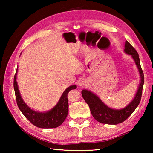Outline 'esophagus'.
Here are the masks:
<instances>
[{
    "label": "esophagus",
    "instance_id": "obj_1",
    "mask_svg": "<svg viewBox=\"0 0 153 153\" xmlns=\"http://www.w3.org/2000/svg\"><path fill=\"white\" fill-rule=\"evenodd\" d=\"M85 85V82H83V81H82V82H81L79 83V86H80L81 87H84V85Z\"/></svg>",
    "mask_w": 153,
    "mask_h": 153
}]
</instances>
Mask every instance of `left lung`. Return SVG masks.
<instances>
[{"label": "left lung", "mask_w": 153, "mask_h": 153, "mask_svg": "<svg viewBox=\"0 0 153 153\" xmlns=\"http://www.w3.org/2000/svg\"><path fill=\"white\" fill-rule=\"evenodd\" d=\"M124 52L127 54L131 56L135 61L140 76V83L137 92L134 98L128 104V105L122 109H113L106 106L99 97L93 92L87 89H83L82 91L83 98L89 105L93 118L100 123L116 125L124 122L134 112L141 101L143 87L144 84V74L140 65L139 54L128 41H126Z\"/></svg>", "instance_id": "1"}]
</instances>
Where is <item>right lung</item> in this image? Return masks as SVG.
Wrapping results in <instances>:
<instances>
[{"mask_svg":"<svg viewBox=\"0 0 153 153\" xmlns=\"http://www.w3.org/2000/svg\"><path fill=\"white\" fill-rule=\"evenodd\" d=\"M18 68L14 78V88L18 108L29 121L35 126L43 129L55 128L60 126L66 118L68 113V94L70 91L77 88L76 85H71L64 91L58 103L47 112H41L30 108L22 98L18 89L17 79Z\"/></svg>","mask_w":153,"mask_h":153,"instance_id":"1","label":"right lung"}]
</instances>
